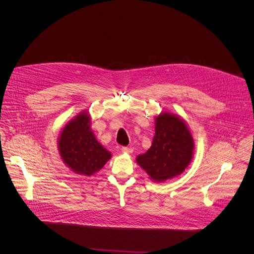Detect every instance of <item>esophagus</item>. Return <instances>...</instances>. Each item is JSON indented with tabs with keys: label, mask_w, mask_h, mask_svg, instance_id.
Instances as JSON below:
<instances>
[{
	"label": "esophagus",
	"mask_w": 254,
	"mask_h": 254,
	"mask_svg": "<svg viewBox=\"0 0 254 254\" xmlns=\"http://www.w3.org/2000/svg\"><path fill=\"white\" fill-rule=\"evenodd\" d=\"M122 152H123V153H127V154H130V153L132 152V149L127 148V147H123V148H122Z\"/></svg>",
	"instance_id": "esophagus-1"
}]
</instances>
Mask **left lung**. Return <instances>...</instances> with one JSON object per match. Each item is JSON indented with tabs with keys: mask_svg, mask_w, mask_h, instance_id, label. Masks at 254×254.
Returning <instances> with one entry per match:
<instances>
[{
	"mask_svg": "<svg viewBox=\"0 0 254 254\" xmlns=\"http://www.w3.org/2000/svg\"><path fill=\"white\" fill-rule=\"evenodd\" d=\"M156 133L151 148L136 157L137 164L155 182L183 173L192 160L194 140L186 124L164 113L156 119Z\"/></svg>",
	"mask_w": 254,
	"mask_h": 254,
	"instance_id": "obj_1",
	"label": "left lung"
}]
</instances>
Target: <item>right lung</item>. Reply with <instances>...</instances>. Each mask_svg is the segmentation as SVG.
<instances>
[{
	"mask_svg": "<svg viewBox=\"0 0 254 254\" xmlns=\"http://www.w3.org/2000/svg\"><path fill=\"white\" fill-rule=\"evenodd\" d=\"M89 122V115L81 113L65 126L58 141L63 162L76 174L85 176L98 172L112 157L95 138Z\"/></svg>",
	"mask_w": 254,
	"mask_h": 254,
	"instance_id": "right-lung-1",
	"label": "right lung"
}]
</instances>
